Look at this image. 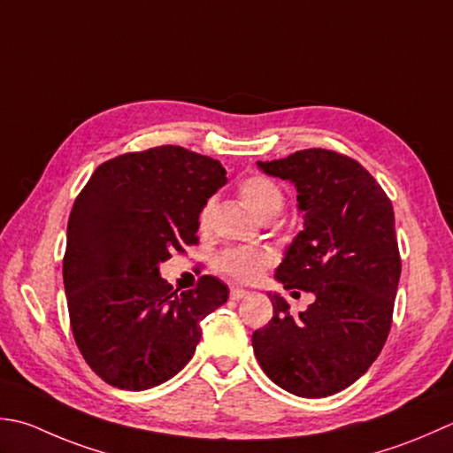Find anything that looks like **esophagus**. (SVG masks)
<instances>
[{
    "instance_id": "34e87169",
    "label": "esophagus",
    "mask_w": 453,
    "mask_h": 453,
    "mask_svg": "<svg viewBox=\"0 0 453 453\" xmlns=\"http://www.w3.org/2000/svg\"><path fill=\"white\" fill-rule=\"evenodd\" d=\"M247 295H250V290H245V288H239V287H234V288H232V292H229V296H232V300L245 298Z\"/></svg>"
}]
</instances>
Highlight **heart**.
Instances as JSON below:
<instances>
[{
    "label": "heart",
    "mask_w": 453,
    "mask_h": 453,
    "mask_svg": "<svg viewBox=\"0 0 453 453\" xmlns=\"http://www.w3.org/2000/svg\"><path fill=\"white\" fill-rule=\"evenodd\" d=\"M237 192L247 206H250L253 214L257 218H261L263 221L277 218L287 202L285 190L280 188V184L265 174L245 176V179L239 182ZM211 211H214V200H208L198 214V224L202 229L208 227ZM269 263V251L237 250V247H234V250H226L219 255L218 269L235 280H255Z\"/></svg>",
    "instance_id": "obj_1"
}]
</instances>
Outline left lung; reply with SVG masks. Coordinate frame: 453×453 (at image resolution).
<instances>
[{"mask_svg": "<svg viewBox=\"0 0 453 453\" xmlns=\"http://www.w3.org/2000/svg\"><path fill=\"white\" fill-rule=\"evenodd\" d=\"M257 165L295 182L304 214L274 277L316 300L292 316L287 300L269 292L273 318L253 332L255 357L285 391L330 396L365 373L391 332L401 279L393 203L356 158L330 149Z\"/></svg>", "mask_w": 453, "mask_h": 453, "instance_id": "8db88e82", "label": "left lung"}]
</instances>
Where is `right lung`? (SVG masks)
<instances>
[{
	"mask_svg": "<svg viewBox=\"0 0 453 453\" xmlns=\"http://www.w3.org/2000/svg\"><path fill=\"white\" fill-rule=\"evenodd\" d=\"M226 168L179 145L123 153L96 168L74 200L62 259L74 342L97 377L145 391L174 377L227 300L219 279L176 292L158 263L198 243V214Z\"/></svg>",
	"mask_w": 453,
	"mask_h": 453,
	"instance_id": "right-lung-1",
	"label": "right lung"
}]
</instances>
